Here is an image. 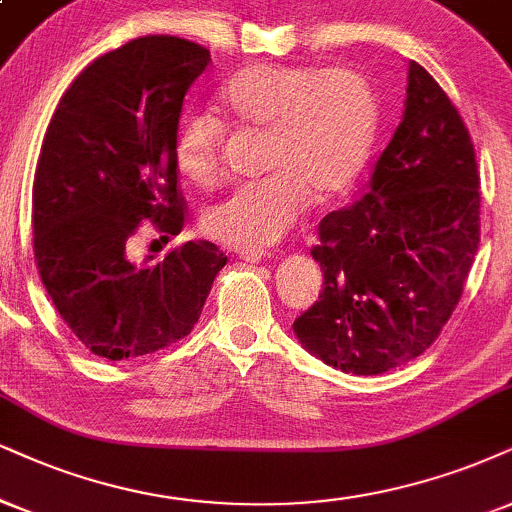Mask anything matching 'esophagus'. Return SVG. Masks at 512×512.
<instances>
[{"mask_svg": "<svg viewBox=\"0 0 512 512\" xmlns=\"http://www.w3.org/2000/svg\"><path fill=\"white\" fill-rule=\"evenodd\" d=\"M263 256H266V254H263L261 249H242V251H239V258H242V261H246V263H258Z\"/></svg>", "mask_w": 512, "mask_h": 512, "instance_id": "esophagus-1", "label": "esophagus"}]
</instances>
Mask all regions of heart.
Wrapping results in <instances>:
<instances>
[{"mask_svg":"<svg viewBox=\"0 0 512 512\" xmlns=\"http://www.w3.org/2000/svg\"><path fill=\"white\" fill-rule=\"evenodd\" d=\"M218 102L249 130H266L261 163L270 170L242 182L204 211V230L239 249L275 244L311 206L361 175L380 121L370 80L351 68L256 63L227 80ZM225 125L206 111H185L175 125L173 159L192 185L223 175Z\"/></svg>","mask_w":512,"mask_h":512,"instance_id":"1","label":"heart"}]
</instances>
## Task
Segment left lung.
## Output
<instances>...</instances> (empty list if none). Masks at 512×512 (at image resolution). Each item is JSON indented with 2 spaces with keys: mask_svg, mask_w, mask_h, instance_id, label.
Segmentation results:
<instances>
[{
  "mask_svg": "<svg viewBox=\"0 0 512 512\" xmlns=\"http://www.w3.org/2000/svg\"><path fill=\"white\" fill-rule=\"evenodd\" d=\"M318 301L294 320L308 351L382 375L437 342L479 244L475 144L449 94L410 61L406 111L370 180L320 223Z\"/></svg>",
  "mask_w": 512,
  "mask_h": 512,
  "instance_id": "1",
  "label": "left lung"
}]
</instances>
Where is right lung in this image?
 Instances as JSON below:
<instances>
[{"label":"right lung","instance_id":"obj_1","mask_svg":"<svg viewBox=\"0 0 512 512\" xmlns=\"http://www.w3.org/2000/svg\"><path fill=\"white\" fill-rule=\"evenodd\" d=\"M208 63L197 42L137 37L94 59L49 121L33 182L35 263L94 356L123 361L187 337L227 263L211 242H185L142 266L128 258L144 220L166 237L185 225L173 135Z\"/></svg>","mask_w":512,"mask_h":512}]
</instances>
